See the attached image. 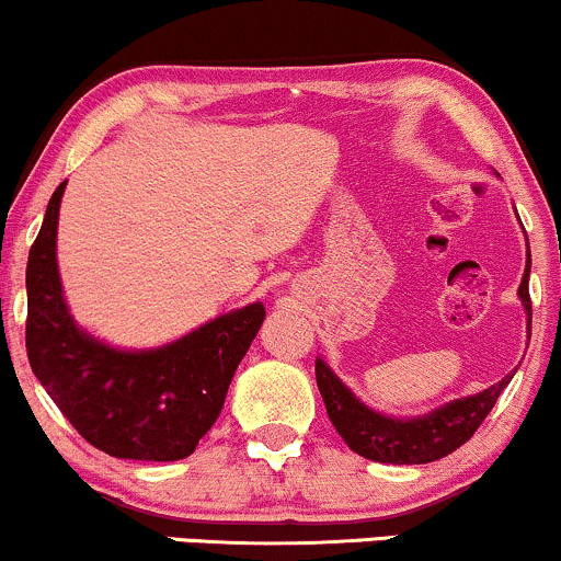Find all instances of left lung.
Returning a JSON list of instances; mask_svg holds the SVG:
<instances>
[{"label":"left lung","mask_w":561,"mask_h":561,"mask_svg":"<svg viewBox=\"0 0 561 561\" xmlns=\"http://www.w3.org/2000/svg\"><path fill=\"white\" fill-rule=\"evenodd\" d=\"M528 278L530 249L528 262H525L523 283H519L517 291L519 299H523L525 312H528L530 328L533 307ZM314 375H318V388L322 393V401H325L328 417H331L339 436L346 440L348 449L357 451L359 457L383 465H427L446 457V454L457 451L459 446L472 438V433L478 431L480 423L489 417L499 393H502L512 380V375H506V378L499 380L496 386L485 388V391L476 393V397L449 401V404H444L440 410L431 414H423V417L401 420L388 417V414H380L370 410L367 404H362V401L335 378V373L322 359L314 362Z\"/></svg>","instance_id":"obj_1"}]
</instances>
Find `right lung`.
<instances>
[{
    "mask_svg": "<svg viewBox=\"0 0 561 561\" xmlns=\"http://www.w3.org/2000/svg\"><path fill=\"white\" fill-rule=\"evenodd\" d=\"M65 183L46 204L25 267L31 370L99 451L141 462L188 457L215 425L236 367L265 320V307L254 301L233 309L147 352H123L91 339L72 320L59 283L57 220Z\"/></svg>",
    "mask_w": 561,
    "mask_h": 561,
    "instance_id": "add662e5",
    "label": "right lung"
}]
</instances>
